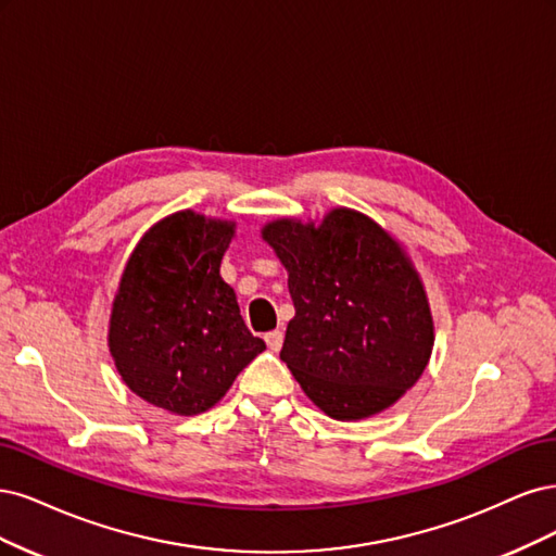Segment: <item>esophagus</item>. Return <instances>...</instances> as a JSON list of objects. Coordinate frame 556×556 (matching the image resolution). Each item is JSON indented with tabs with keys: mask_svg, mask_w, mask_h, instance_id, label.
<instances>
[{
	"mask_svg": "<svg viewBox=\"0 0 556 556\" xmlns=\"http://www.w3.org/2000/svg\"><path fill=\"white\" fill-rule=\"evenodd\" d=\"M265 344H267V349L277 353V351L281 349V344H283V332H281V330L267 332V334H265Z\"/></svg>",
	"mask_w": 556,
	"mask_h": 556,
	"instance_id": "34e87169",
	"label": "esophagus"
}]
</instances>
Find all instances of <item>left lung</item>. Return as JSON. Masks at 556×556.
I'll return each mask as SVG.
<instances>
[{
    "instance_id": "left-lung-1",
    "label": "left lung",
    "mask_w": 556,
    "mask_h": 556,
    "mask_svg": "<svg viewBox=\"0 0 556 556\" xmlns=\"http://www.w3.org/2000/svg\"><path fill=\"white\" fill-rule=\"evenodd\" d=\"M261 236L289 273L295 316L279 357L304 395L334 420L395 404L434 346L425 286L402 244L349 207L320 224L277 219Z\"/></svg>"
}]
</instances>
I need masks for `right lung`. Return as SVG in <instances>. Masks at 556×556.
<instances>
[{
    "label": "right lung",
    "mask_w": 556,
    "mask_h": 556,
    "mask_svg": "<svg viewBox=\"0 0 556 556\" xmlns=\"http://www.w3.org/2000/svg\"><path fill=\"white\" fill-rule=\"evenodd\" d=\"M236 224L175 212L140 238L113 300L109 346L122 381L177 416L217 404L265 351L219 267Z\"/></svg>",
    "instance_id": "right-lung-1"
}]
</instances>
